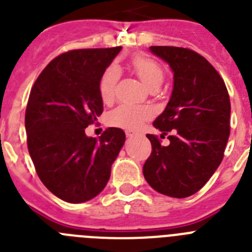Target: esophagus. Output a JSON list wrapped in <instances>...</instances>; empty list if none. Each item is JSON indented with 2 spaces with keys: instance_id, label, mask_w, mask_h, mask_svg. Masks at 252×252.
<instances>
[{
  "instance_id": "obj_1",
  "label": "esophagus",
  "mask_w": 252,
  "mask_h": 252,
  "mask_svg": "<svg viewBox=\"0 0 252 252\" xmlns=\"http://www.w3.org/2000/svg\"><path fill=\"white\" fill-rule=\"evenodd\" d=\"M126 136L127 137H133L135 136V133H132L131 131H126Z\"/></svg>"
}]
</instances>
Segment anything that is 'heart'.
I'll return each mask as SVG.
<instances>
[{"label": "heart", "instance_id": "b5f03b06", "mask_svg": "<svg viewBox=\"0 0 252 252\" xmlns=\"http://www.w3.org/2000/svg\"><path fill=\"white\" fill-rule=\"evenodd\" d=\"M133 69L149 90H158L164 82V70L161 66L146 57H137L133 59ZM120 70L116 65H111L104 70L99 81V94L102 101L108 103L115 98L116 86L119 82ZM149 108L142 106H128L121 104L116 107L107 116L108 124L115 127L135 131L141 127L144 121L150 117Z\"/></svg>", "mask_w": 252, "mask_h": 252}]
</instances>
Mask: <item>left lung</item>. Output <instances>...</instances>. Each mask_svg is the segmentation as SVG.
<instances>
[{
    "instance_id": "left-lung-1",
    "label": "left lung",
    "mask_w": 252,
    "mask_h": 252,
    "mask_svg": "<svg viewBox=\"0 0 252 252\" xmlns=\"http://www.w3.org/2000/svg\"><path fill=\"white\" fill-rule=\"evenodd\" d=\"M174 74L170 99L154 127L168 132L169 145L148 133L153 151L144 177L153 189L173 198L197 193L221 164L230 136L231 103L223 79L208 60L177 46H150Z\"/></svg>"
}]
</instances>
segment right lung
<instances>
[{
    "label": "right lung",
    "instance_id": "1",
    "mask_svg": "<svg viewBox=\"0 0 252 252\" xmlns=\"http://www.w3.org/2000/svg\"><path fill=\"white\" fill-rule=\"evenodd\" d=\"M121 49L64 53L31 88L25 113L29 154L44 186L69 203H83L103 190L125 144L121 128L108 127L98 140L84 131L103 111L99 81Z\"/></svg>",
    "mask_w": 252,
    "mask_h": 252
}]
</instances>
